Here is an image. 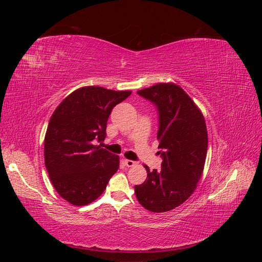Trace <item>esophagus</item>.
<instances>
[{
  "mask_svg": "<svg viewBox=\"0 0 262 262\" xmlns=\"http://www.w3.org/2000/svg\"><path fill=\"white\" fill-rule=\"evenodd\" d=\"M124 164H125L126 166H128V167H133V166L137 165V162L131 161V160H125V161H124Z\"/></svg>",
  "mask_w": 262,
  "mask_h": 262,
  "instance_id": "34e87169",
  "label": "esophagus"
}]
</instances>
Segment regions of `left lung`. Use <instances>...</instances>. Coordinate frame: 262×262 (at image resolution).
I'll use <instances>...</instances> for the list:
<instances>
[{
  "mask_svg": "<svg viewBox=\"0 0 262 262\" xmlns=\"http://www.w3.org/2000/svg\"><path fill=\"white\" fill-rule=\"evenodd\" d=\"M158 112L157 139L162 168L145 165L146 180L134 186L137 199L150 212H167L192 194L200 180L208 150V132L202 113L180 86L160 83L138 91Z\"/></svg>",
  "mask_w": 262,
  "mask_h": 262,
  "instance_id": "obj_1",
  "label": "left lung"
}]
</instances>
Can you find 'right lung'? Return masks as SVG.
<instances>
[{
    "label": "right lung",
    "mask_w": 262,
    "mask_h": 262,
    "mask_svg": "<svg viewBox=\"0 0 262 262\" xmlns=\"http://www.w3.org/2000/svg\"><path fill=\"white\" fill-rule=\"evenodd\" d=\"M131 95L100 86L81 87L54 110L45 137V164L57 192L86 205L105 191L119 168V156L96 146L106 138L112 110Z\"/></svg>",
    "instance_id": "1"
}]
</instances>
